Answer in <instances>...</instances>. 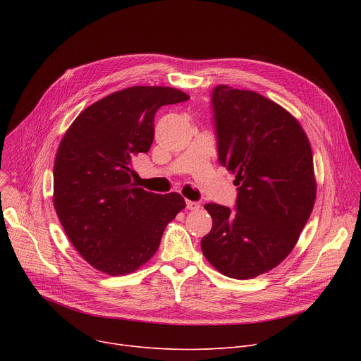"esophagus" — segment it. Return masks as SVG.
Masks as SVG:
<instances>
[{"label":"esophagus","instance_id":"34e87169","mask_svg":"<svg viewBox=\"0 0 361 361\" xmlns=\"http://www.w3.org/2000/svg\"><path fill=\"white\" fill-rule=\"evenodd\" d=\"M185 203H187V209H190V211H197V209H199V207H200V203H199V202H193V200H187Z\"/></svg>","mask_w":361,"mask_h":361}]
</instances>
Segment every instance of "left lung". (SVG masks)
Masks as SVG:
<instances>
[{"label":"left lung","instance_id":"left-lung-1","mask_svg":"<svg viewBox=\"0 0 361 361\" xmlns=\"http://www.w3.org/2000/svg\"><path fill=\"white\" fill-rule=\"evenodd\" d=\"M219 162L235 174V212L207 203L202 252L222 275L250 279L286 259L316 200L313 155L300 123L253 90H212Z\"/></svg>","mask_w":361,"mask_h":361}]
</instances>
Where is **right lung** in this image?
<instances>
[{
    "instance_id": "add662e5",
    "label": "right lung",
    "mask_w": 361,
    "mask_h": 361,
    "mask_svg": "<svg viewBox=\"0 0 361 361\" xmlns=\"http://www.w3.org/2000/svg\"><path fill=\"white\" fill-rule=\"evenodd\" d=\"M190 99L164 86H133L92 104L66 131L54 162V207L79 255L111 276L137 271L185 207L178 193L155 195L131 180L162 105Z\"/></svg>"
}]
</instances>
